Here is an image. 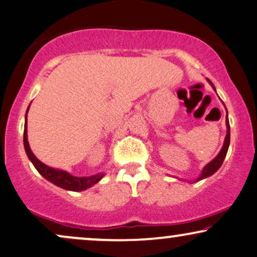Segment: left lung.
<instances>
[{
  "label": "left lung",
  "instance_id": "1",
  "mask_svg": "<svg viewBox=\"0 0 257 257\" xmlns=\"http://www.w3.org/2000/svg\"><path fill=\"white\" fill-rule=\"evenodd\" d=\"M209 84L212 86V88L215 89V86L212 85V82L210 81V80L208 79ZM225 124H226V135H225V138H224V143H223V146L221 149V151H219V153L216 157L212 159L211 162L208 163L204 166V169L202 170V173L201 176L197 179H195L194 182H199L202 181V179H204L206 177H209V176L214 175V173L217 171V170L221 168L222 164H223V161H224L225 156H226V152H228V149H229V144H230V125H229V119H228V111H226V118H225ZM194 182H189V183H194Z\"/></svg>",
  "mask_w": 257,
  "mask_h": 257
}]
</instances>
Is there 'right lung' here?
<instances>
[{
  "label": "right lung",
  "instance_id": "1",
  "mask_svg": "<svg viewBox=\"0 0 257 257\" xmlns=\"http://www.w3.org/2000/svg\"><path fill=\"white\" fill-rule=\"evenodd\" d=\"M31 106V105H29ZM28 108L26 112V120H25V131H23V145H25V150L27 156H28L29 161L33 163L38 172L53 184L62 188L65 190H69V191H84V190L91 188L94 184H96L100 179L105 176V173H96V175L88 176V177H75L72 176L71 173L65 171V170L54 169L51 166L43 164L41 161H39L35 157L34 153L32 152L31 146L28 143V136H27V113H28Z\"/></svg>",
  "mask_w": 257,
  "mask_h": 257
}]
</instances>
